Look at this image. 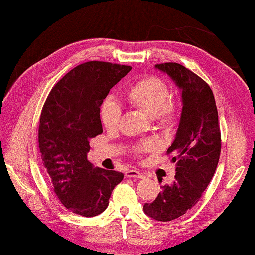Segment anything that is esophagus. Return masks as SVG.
<instances>
[{"label": "esophagus", "instance_id": "1", "mask_svg": "<svg viewBox=\"0 0 255 255\" xmlns=\"http://www.w3.org/2000/svg\"><path fill=\"white\" fill-rule=\"evenodd\" d=\"M125 176H127V177H135V179H141L142 174L139 172V170L128 169V170H127V173H125Z\"/></svg>", "mask_w": 255, "mask_h": 255}]
</instances>
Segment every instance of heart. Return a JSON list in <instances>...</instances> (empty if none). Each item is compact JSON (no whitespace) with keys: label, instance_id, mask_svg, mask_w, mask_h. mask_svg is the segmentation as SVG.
Returning <instances> with one entry per match:
<instances>
[{"label":"heart","instance_id":"heart-1","mask_svg":"<svg viewBox=\"0 0 255 255\" xmlns=\"http://www.w3.org/2000/svg\"><path fill=\"white\" fill-rule=\"evenodd\" d=\"M124 99L133 108L141 113L152 116L160 128L174 127L177 120V104L169 96L168 87L156 76H144L134 81L125 90ZM100 118L103 127L109 131L118 128L121 120V110L113 100H104L100 107ZM135 153L154 152L158 149L155 141H142L135 146Z\"/></svg>","mask_w":255,"mask_h":255}]
</instances>
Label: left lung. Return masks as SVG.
Returning a JSON list of instances; mask_svg holds the SVG:
<instances>
[{"label": "left lung", "mask_w": 255, "mask_h": 255, "mask_svg": "<svg viewBox=\"0 0 255 255\" xmlns=\"http://www.w3.org/2000/svg\"><path fill=\"white\" fill-rule=\"evenodd\" d=\"M155 68L167 73L182 90L179 128L167 149L175 163V179L161 187L154 201L144 204L149 217L169 222L190 210L210 183L221 155V128L214 93L203 79L176 62Z\"/></svg>", "instance_id": "obj_1"}]
</instances>
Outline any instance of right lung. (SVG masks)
I'll return each mask as SVG.
<instances>
[{
	"mask_svg": "<svg viewBox=\"0 0 255 255\" xmlns=\"http://www.w3.org/2000/svg\"><path fill=\"white\" fill-rule=\"evenodd\" d=\"M132 69L87 61L55 83L40 114L38 144L54 194L66 209L94 217L106 210L124 175L94 168L87 160L89 140L103 132L100 107L110 89Z\"/></svg>",
	"mask_w": 255,
	"mask_h": 255,
	"instance_id": "right-lung-1",
	"label": "right lung"
}]
</instances>
